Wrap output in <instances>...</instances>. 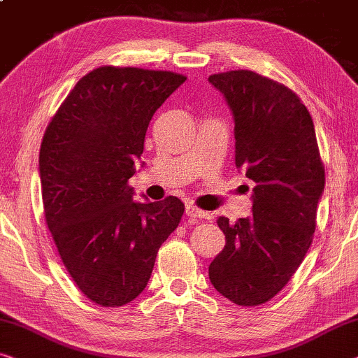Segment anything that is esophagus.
I'll list each match as a JSON object with an SVG mask.
<instances>
[{"label":"esophagus","mask_w":358,"mask_h":358,"mask_svg":"<svg viewBox=\"0 0 358 358\" xmlns=\"http://www.w3.org/2000/svg\"><path fill=\"white\" fill-rule=\"evenodd\" d=\"M185 213L191 220H199V219H208L209 217V214L206 213V210H201L198 208H194V206H188Z\"/></svg>","instance_id":"obj_1"}]
</instances>
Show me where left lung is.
<instances>
[{
	"label": "left lung",
	"instance_id": "left-lung-1",
	"mask_svg": "<svg viewBox=\"0 0 358 358\" xmlns=\"http://www.w3.org/2000/svg\"><path fill=\"white\" fill-rule=\"evenodd\" d=\"M235 120V165L255 181L253 215L217 219L225 246L209 266L219 294L240 306L263 305L284 289L306 256L324 189L315 124L285 84L250 69L217 73Z\"/></svg>",
	"mask_w": 358,
	"mask_h": 358
}]
</instances>
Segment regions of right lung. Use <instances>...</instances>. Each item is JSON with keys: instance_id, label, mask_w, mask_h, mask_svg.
Wrapping results in <instances>:
<instances>
[{"instance_id": "add662e5", "label": "right lung", "mask_w": 358, "mask_h": 358, "mask_svg": "<svg viewBox=\"0 0 358 358\" xmlns=\"http://www.w3.org/2000/svg\"><path fill=\"white\" fill-rule=\"evenodd\" d=\"M185 80L172 71L95 68L45 129V220L74 284L100 306H123L145 289L160 245L183 215L175 196L133 201L128 180L154 113Z\"/></svg>"}]
</instances>
